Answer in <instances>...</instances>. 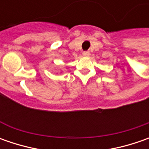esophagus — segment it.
I'll use <instances>...</instances> for the list:
<instances>
[{
    "instance_id": "1",
    "label": "esophagus",
    "mask_w": 149,
    "mask_h": 149,
    "mask_svg": "<svg viewBox=\"0 0 149 149\" xmlns=\"http://www.w3.org/2000/svg\"><path fill=\"white\" fill-rule=\"evenodd\" d=\"M83 55L84 56H89L90 55V52L89 51H84Z\"/></svg>"
}]
</instances>
